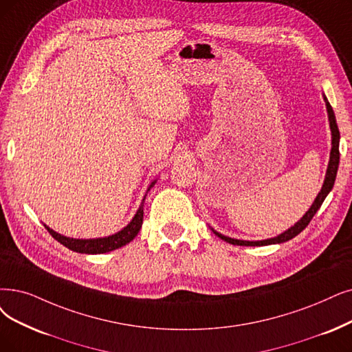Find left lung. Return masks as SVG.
<instances>
[{"label":"left lung","instance_id":"1","mask_svg":"<svg viewBox=\"0 0 352 352\" xmlns=\"http://www.w3.org/2000/svg\"><path fill=\"white\" fill-rule=\"evenodd\" d=\"M327 101V98H325ZM327 109H328V117H329V125H331V131H332V148H331V157H329V164H328V170H327V177L325 182H323V186L319 192V195L316 196V199L314 202V205L309 208L307 212L303 215V218L300 221H298L294 223V227L289 228L287 231H285L283 234H280L274 238H269V240H263V241H243V240H234V238L230 236H225L221 235L218 232H215L221 240L227 241L230 244L234 245H270V244H280V243H285L292 240V238L296 236L298 234H300L306 227L307 223L312 221L314 215L318 212V209L320 208L322 202L325 201L327 195L331 192V189L333 188L335 184V177H336V172H338V166H340V130H338V125H336V120H335V114H333V109L331 107V104L327 101Z\"/></svg>","mask_w":352,"mask_h":352}]
</instances>
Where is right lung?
<instances>
[{
    "instance_id": "obj_1",
    "label": "right lung",
    "mask_w": 352,
    "mask_h": 352,
    "mask_svg": "<svg viewBox=\"0 0 352 352\" xmlns=\"http://www.w3.org/2000/svg\"><path fill=\"white\" fill-rule=\"evenodd\" d=\"M154 184H156V182H153L148 190L153 188ZM143 206H144V204H142V206L138 208L135 217L133 218V221L127 225V227L121 230L120 232L111 235V236H105V238H95V240H75V238L63 236L58 232H54L49 227H46V230L50 232V235L54 238L56 241H59L69 250L82 252V254H102V252L117 250L134 240V236L138 234L140 228H142V225H143V214H144Z\"/></svg>"
}]
</instances>
